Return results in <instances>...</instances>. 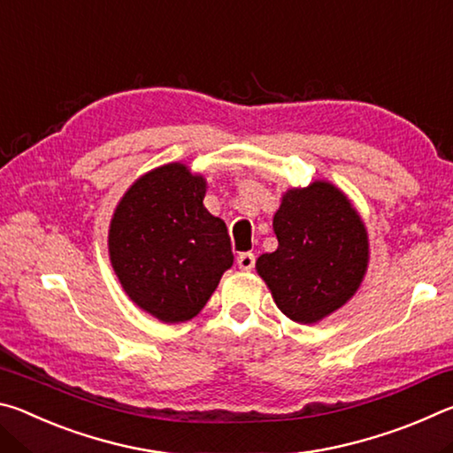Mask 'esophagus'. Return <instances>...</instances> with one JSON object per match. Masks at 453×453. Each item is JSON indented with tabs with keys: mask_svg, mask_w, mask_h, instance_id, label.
I'll return each instance as SVG.
<instances>
[{
	"mask_svg": "<svg viewBox=\"0 0 453 453\" xmlns=\"http://www.w3.org/2000/svg\"><path fill=\"white\" fill-rule=\"evenodd\" d=\"M237 265H240V270H243V272L254 270L256 254H251V251H243V254L237 256Z\"/></svg>",
	"mask_w": 453,
	"mask_h": 453,
	"instance_id": "1",
	"label": "esophagus"
}]
</instances>
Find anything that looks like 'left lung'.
<instances>
[{
    "label": "left lung",
    "mask_w": 453,
    "mask_h": 453,
    "mask_svg": "<svg viewBox=\"0 0 453 453\" xmlns=\"http://www.w3.org/2000/svg\"><path fill=\"white\" fill-rule=\"evenodd\" d=\"M278 250L257 257L273 302L297 324L342 308L362 283L367 234L349 199L327 181L289 189L273 216Z\"/></svg>",
    "instance_id": "left-lung-1"
}]
</instances>
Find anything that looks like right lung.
I'll list each match as a JSON object with an SVG mask.
<instances>
[{
  "label": "right lung",
  "mask_w": 453,
  "mask_h": 453,
  "mask_svg": "<svg viewBox=\"0 0 453 453\" xmlns=\"http://www.w3.org/2000/svg\"><path fill=\"white\" fill-rule=\"evenodd\" d=\"M205 180L167 164L142 175L110 227V257L126 294L157 319L197 316L234 264L227 227L203 205Z\"/></svg>",
  "instance_id": "add662e5"
}]
</instances>
